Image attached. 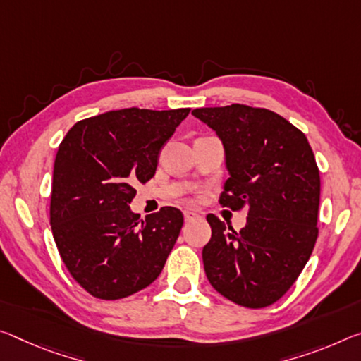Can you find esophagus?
Instances as JSON below:
<instances>
[{
    "instance_id": "esophagus-1",
    "label": "esophagus",
    "mask_w": 361,
    "mask_h": 361,
    "mask_svg": "<svg viewBox=\"0 0 361 361\" xmlns=\"http://www.w3.org/2000/svg\"><path fill=\"white\" fill-rule=\"evenodd\" d=\"M197 214L196 212H191V210H185V221H191L194 219H197Z\"/></svg>"
}]
</instances>
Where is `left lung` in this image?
I'll return each instance as SVG.
<instances>
[{
    "mask_svg": "<svg viewBox=\"0 0 361 361\" xmlns=\"http://www.w3.org/2000/svg\"><path fill=\"white\" fill-rule=\"evenodd\" d=\"M219 135L230 178L220 204L247 209L241 231L209 214L202 260L207 279L228 300L247 308L288 293L318 238L319 170L308 140L276 112L231 104L194 109Z\"/></svg>",
    "mask_w": 361,
    "mask_h": 361,
    "instance_id": "8db88e82",
    "label": "left lung"
}]
</instances>
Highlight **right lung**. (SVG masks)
Masks as SVG:
<instances>
[{
    "mask_svg": "<svg viewBox=\"0 0 361 361\" xmlns=\"http://www.w3.org/2000/svg\"><path fill=\"white\" fill-rule=\"evenodd\" d=\"M190 109H120L80 120L56 154L49 223L61 259L91 295L117 300L156 279L173 249L183 214H133L138 183L149 181L160 149Z\"/></svg>",
    "mask_w": 361,
    "mask_h": 361,
    "instance_id": "add662e5",
    "label": "right lung"
}]
</instances>
